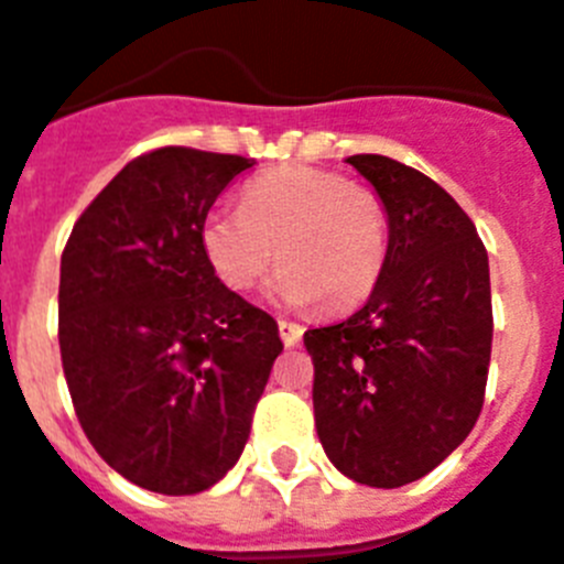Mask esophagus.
<instances>
[{"mask_svg":"<svg viewBox=\"0 0 564 564\" xmlns=\"http://www.w3.org/2000/svg\"><path fill=\"white\" fill-rule=\"evenodd\" d=\"M279 337L285 346H296L303 340V326L300 323H291V319H279Z\"/></svg>","mask_w":564,"mask_h":564,"instance_id":"esophagus-1","label":"esophagus"}]
</instances>
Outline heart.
Listing matches in <instances>:
<instances>
[{
	"label": "heart",
	"instance_id": "obj_1",
	"mask_svg": "<svg viewBox=\"0 0 564 564\" xmlns=\"http://www.w3.org/2000/svg\"><path fill=\"white\" fill-rule=\"evenodd\" d=\"M200 245L232 291H247L270 268L273 303L308 308L326 300L344 311L364 303L387 259L384 206L369 188L319 169H276L250 180L241 209L218 206L204 218Z\"/></svg>",
	"mask_w": 564,
	"mask_h": 564
}]
</instances>
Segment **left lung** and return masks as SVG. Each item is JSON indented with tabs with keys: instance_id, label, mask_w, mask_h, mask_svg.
I'll list each match as a JSON object with an SVG mask.
<instances>
[{
	"instance_id": "1",
	"label": "left lung",
	"mask_w": 564,
	"mask_h": 564,
	"mask_svg": "<svg viewBox=\"0 0 564 564\" xmlns=\"http://www.w3.org/2000/svg\"><path fill=\"white\" fill-rule=\"evenodd\" d=\"M387 215V259L367 305L305 332L314 425L355 484L395 489L475 427L492 355L489 256L466 212L404 162L355 154Z\"/></svg>"
}]
</instances>
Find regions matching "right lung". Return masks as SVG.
Returning a JSON list of instances; mask_svg holds the SVG:
<instances>
[{"instance_id":"1","label":"right lung","mask_w":564,"mask_h":564,"mask_svg":"<svg viewBox=\"0 0 564 564\" xmlns=\"http://www.w3.org/2000/svg\"><path fill=\"white\" fill-rule=\"evenodd\" d=\"M253 160L160 148L128 162L61 259V358L107 466L160 495L215 486L245 452L282 352L276 319L212 270L200 227Z\"/></svg>"}]
</instances>
